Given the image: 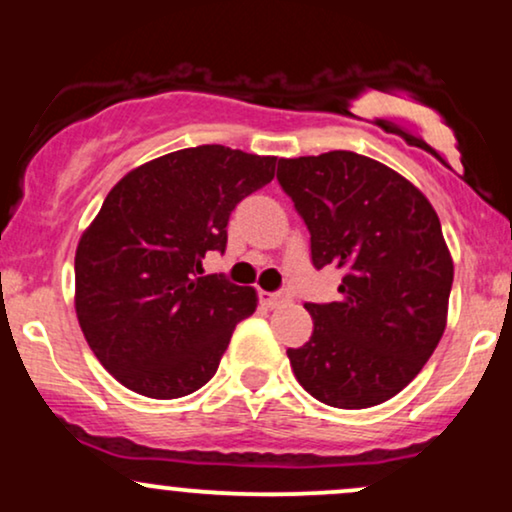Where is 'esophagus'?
<instances>
[{
	"label": "esophagus",
	"instance_id": "1",
	"mask_svg": "<svg viewBox=\"0 0 512 512\" xmlns=\"http://www.w3.org/2000/svg\"><path fill=\"white\" fill-rule=\"evenodd\" d=\"M289 293H264V303L269 305V308H276V305H284L289 301Z\"/></svg>",
	"mask_w": 512,
	"mask_h": 512
}]
</instances>
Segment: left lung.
<instances>
[{
    "label": "left lung",
    "mask_w": 512,
    "mask_h": 512,
    "mask_svg": "<svg viewBox=\"0 0 512 512\" xmlns=\"http://www.w3.org/2000/svg\"><path fill=\"white\" fill-rule=\"evenodd\" d=\"M276 180L339 298L305 303L313 334L289 349L296 380L337 409H368L419 375L445 332L452 257L436 209L397 170L354 151L279 158Z\"/></svg>",
    "instance_id": "obj_1"
}]
</instances>
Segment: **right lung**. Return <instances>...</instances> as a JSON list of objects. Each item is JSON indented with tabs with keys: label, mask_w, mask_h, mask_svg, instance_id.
I'll return each mask as SVG.
<instances>
[{
	"label": "right lung",
	"mask_w": 512,
	"mask_h": 512,
	"mask_svg": "<svg viewBox=\"0 0 512 512\" xmlns=\"http://www.w3.org/2000/svg\"><path fill=\"white\" fill-rule=\"evenodd\" d=\"M276 156L204 144L129 170L74 257L76 317L110 375L139 395L178 399L214 378L257 293L204 274L226 250L240 199L272 182Z\"/></svg>",
	"instance_id": "1"
}]
</instances>
